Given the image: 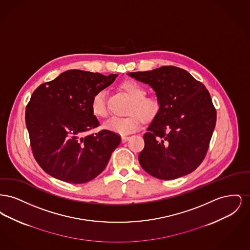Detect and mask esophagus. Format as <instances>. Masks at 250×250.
<instances>
[{
	"mask_svg": "<svg viewBox=\"0 0 250 250\" xmlns=\"http://www.w3.org/2000/svg\"><path fill=\"white\" fill-rule=\"evenodd\" d=\"M129 139H130V138L127 137V136H123V137H122V142H123V143H125V142H127Z\"/></svg>",
	"mask_w": 250,
	"mask_h": 250,
	"instance_id": "1",
	"label": "esophagus"
}]
</instances>
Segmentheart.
<instances>
[{"mask_svg": "<svg viewBox=\"0 0 250 250\" xmlns=\"http://www.w3.org/2000/svg\"><path fill=\"white\" fill-rule=\"evenodd\" d=\"M120 89L124 91L130 99V104L126 117H112L104 124L108 131L119 135H128L140 127V119L148 122L154 119L159 111V102L156 98L146 96V90L143 85L134 81H125L120 84ZM91 110L97 118H105L107 115L106 106V92L98 90L91 98ZM136 115L135 116L134 114Z\"/></svg>", "mask_w": 250, "mask_h": 250, "instance_id": "b5f03b06", "label": "heart"}]
</instances>
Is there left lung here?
<instances>
[{
	"label": "left lung",
	"mask_w": 250,
	"mask_h": 250,
	"mask_svg": "<svg viewBox=\"0 0 250 250\" xmlns=\"http://www.w3.org/2000/svg\"><path fill=\"white\" fill-rule=\"evenodd\" d=\"M151 86L159 111L143 135V169L161 180L179 178L201 165L209 148L216 110L205 86L176 66L128 73Z\"/></svg>",
	"instance_id": "obj_1"
}]
</instances>
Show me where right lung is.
<instances>
[{
	"mask_svg": "<svg viewBox=\"0 0 250 250\" xmlns=\"http://www.w3.org/2000/svg\"><path fill=\"white\" fill-rule=\"evenodd\" d=\"M117 77L73 69L36 88L25 122L36 162L48 174L83 184L105 169L121 137L108 130L83 135L99 125L91 110L92 96Z\"/></svg>",
	"mask_w": 250,
	"mask_h": 250,
	"instance_id": "1",
	"label": "right lung"
}]
</instances>
